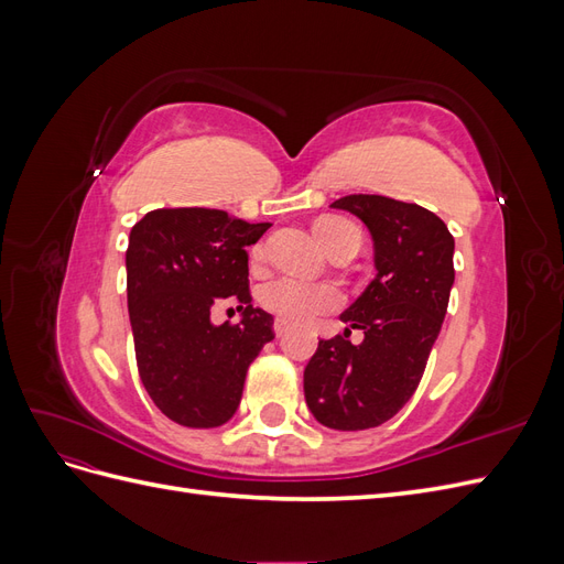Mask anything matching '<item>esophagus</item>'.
Masks as SVG:
<instances>
[{"instance_id":"34e87169","label":"esophagus","mask_w":564,"mask_h":564,"mask_svg":"<svg viewBox=\"0 0 564 564\" xmlns=\"http://www.w3.org/2000/svg\"><path fill=\"white\" fill-rule=\"evenodd\" d=\"M272 329H275V334H278V336H284V334L289 332V322H286V319H282V317H278V319H275V324H272Z\"/></svg>"}]
</instances>
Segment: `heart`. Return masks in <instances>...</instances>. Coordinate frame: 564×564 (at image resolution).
<instances>
[{
    "label": "heart",
    "mask_w": 564,
    "mask_h": 564,
    "mask_svg": "<svg viewBox=\"0 0 564 564\" xmlns=\"http://www.w3.org/2000/svg\"><path fill=\"white\" fill-rule=\"evenodd\" d=\"M313 230L322 247H327L336 237L344 235L360 237L357 226L344 216H322L315 220ZM259 299L268 313L294 324L315 322L317 317L336 311L344 303V294L334 284L305 280L299 275H282L265 282Z\"/></svg>",
    "instance_id": "1"
}]
</instances>
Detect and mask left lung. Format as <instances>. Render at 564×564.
<instances>
[{"label": "left lung", "instance_id": "1", "mask_svg": "<svg viewBox=\"0 0 564 564\" xmlns=\"http://www.w3.org/2000/svg\"><path fill=\"white\" fill-rule=\"evenodd\" d=\"M332 207L355 214L373 240L377 278L340 315L344 334L319 340L303 371L313 416L334 431L377 429L414 395L447 315L454 237L433 212L383 195H348ZM366 340L349 344V329Z\"/></svg>", "mask_w": 564, "mask_h": 564}]
</instances>
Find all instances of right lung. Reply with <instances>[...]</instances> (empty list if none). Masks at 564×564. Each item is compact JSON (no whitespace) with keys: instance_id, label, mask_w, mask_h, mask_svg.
<instances>
[{"instance_id":"right-lung-1","label":"right lung","mask_w":564,"mask_h":564,"mask_svg":"<svg viewBox=\"0 0 564 564\" xmlns=\"http://www.w3.org/2000/svg\"><path fill=\"white\" fill-rule=\"evenodd\" d=\"M270 224L218 209H155L131 228L127 301L135 365L160 412L185 429H216L242 400L249 365L275 338L272 315L253 308L247 247ZM232 300L237 325L210 324Z\"/></svg>"}]
</instances>
